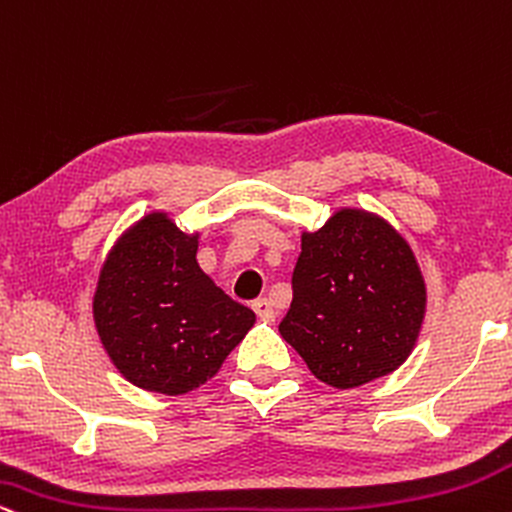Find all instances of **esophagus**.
<instances>
[{"label":"esophagus","instance_id":"obj_1","mask_svg":"<svg viewBox=\"0 0 512 512\" xmlns=\"http://www.w3.org/2000/svg\"><path fill=\"white\" fill-rule=\"evenodd\" d=\"M251 306H254L256 316H258V318H263V321H273V318H275V309H273V304H270L266 297L256 299V302L251 304Z\"/></svg>","mask_w":512,"mask_h":512}]
</instances>
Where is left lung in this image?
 Masks as SVG:
<instances>
[{"label": "left lung", "mask_w": 512, "mask_h": 512, "mask_svg": "<svg viewBox=\"0 0 512 512\" xmlns=\"http://www.w3.org/2000/svg\"><path fill=\"white\" fill-rule=\"evenodd\" d=\"M424 306V280L405 239L383 220L340 210L302 237L280 335L323 383L357 388L410 357Z\"/></svg>", "instance_id": "8db88e82"}]
</instances>
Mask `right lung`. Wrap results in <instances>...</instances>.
<instances>
[{
    "mask_svg": "<svg viewBox=\"0 0 512 512\" xmlns=\"http://www.w3.org/2000/svg\"><path fill=\"white\" fill-rule=\"evenodd\" d=\"M196 237L162 215L119 239L100 273L93 314L117 369L138 388L189 393L254 326V311L234 302L196 263Z\"/></svg>",
    "mask_w": 512,
    "mask_h": 512,
    "instance_id": "obj_1",
    "label": "right lung"
}]
</instances>
